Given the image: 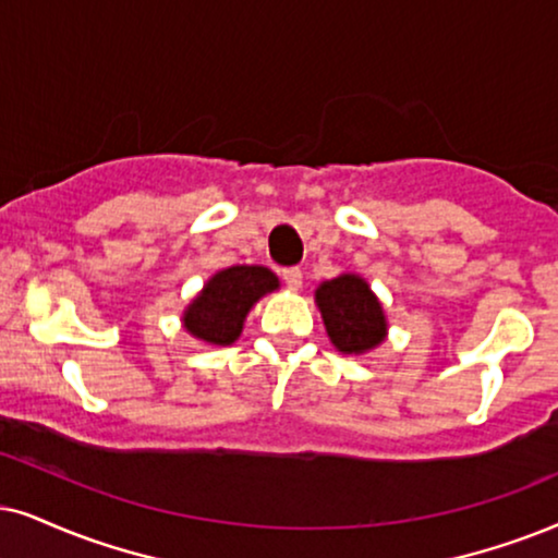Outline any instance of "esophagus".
Returning a JSON list of instances; mask_svg holds the SVG:
<instances>
[{
  "label": "esophagus",
  "mask_w": 558,
  "mask_h": 558,
  "mask_svg": "<svg viewBox=\"0 0 558 558\" xmlns=\"http://www.w3.org/2000/svg\"><path fill=\"white\" fill-rule=\"evenodd\" d=\"M283 280H286L288 288H293V291H301V286H303V272H301V267H286V270H283Z\"/></svg>",
  "instance_id": "1"
}]
</instances>
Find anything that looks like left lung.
<instances>
[{
  "mask_svg": "<svg viewBox=\"0 0 558 558\" xmlns=\"http://www.w3.org/2000/svg\"><path fill=\"white\" fill-rule=\"evenodd\" d=\"M329 342L342 355H365L389 337L384 303L368 280L357 272H342L324 280L314 291Z\"/></svg>",
  "mask_w": 558,
  "mask_h": 558,
  "instance_id": "obj_1",
  "label": "left lung"
}]
</instances>
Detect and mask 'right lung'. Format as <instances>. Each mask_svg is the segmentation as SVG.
Instances as JSON below:
<instances>
[{
  "mask_svg": "<svg viewBox=\"0 0 558 558\" xmlns=\"http://www.w3.org/2000/svg\"><path fill=\"white\" fill-rule=\"evenodd\" d=\"M280 280L270 267L231 265L210 275L180 322L182 329L210 348H229L242 335L246 314L263 295L278 291Z\"/></svg>",
  "mask_w": 558,
  "mask_h": 558,
  "instance_id": "right-lung-1",
  "label": "right lung"
}]
</instances>
